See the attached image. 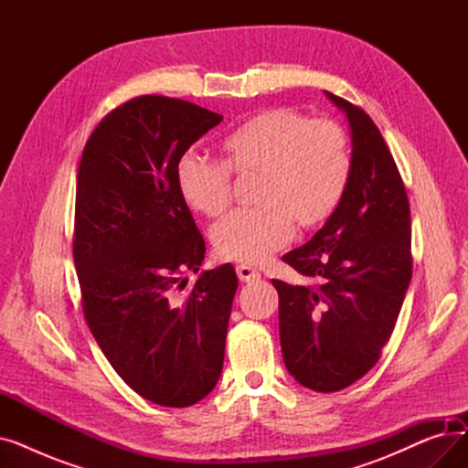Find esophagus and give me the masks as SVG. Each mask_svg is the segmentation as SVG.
<instances>
[{"label":"esophagus","instance_id":"esophagus-1","mask_svg":"<svg viewBox=\"0 0 468 468\" xmlns=\"http://www.w3.org/2000/svg\"><path fill=\"white\" fill-rule=\"evenodd\" d=\"M237 275H239V279L242 281V282H254V281H258L261 275L256 271V269H252V267H249V265H239L237 267Z\"/></svg>","mask_w":468,"mask_h":468}]
</instances>
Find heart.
I'll list each match as a JSON object with an SVG mask.
<instances>
[{"instance_id": "obj_1", "label": "heart", "mask_w": 468, "mask_h": 468, "mask_svg": "<svg viewBox=\"0 0 468 468\" xmlns=\"http://www.w3.org/2000/svg\"><path fill=\"white\" fill-rule=\"evenodd\" d=\"M229 172L260 176L258 210L218 221L212 247L221 260L260 265L284 247L293 228L313 231L335 212L351 178L349 138L332 121L284 108L261 112L221 142V163L191 152L178 159L182 201L197 214H221L231 197Z\"/></svg>"}]
</instances>
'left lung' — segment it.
I'll use <instances>...</instances> for the list:
<instances>
[{"instance_id":"obj_1","label":"left lung","mask_w":468,"mask_h":468,"mask_svg":"<svg viewBox=\"0 0 468 468\" xmlns=\"http://www.w3.org/2000/svg\"><path fill=\"white\" fill-rule=\"evenodd\" d=\"M351 127V178L323 229L282 256L307 284L273 281L286 370L335 392L374 367L411 281V219L404 182L364 110L326 92Z\"/></svg>"}]
</instances>
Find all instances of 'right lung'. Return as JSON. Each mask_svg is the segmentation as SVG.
<instances>
[{
  "label": "right lung",
  "instance_id": "right-lung-1",
  "mask_svg": "<svg viewBox=\"0 0 468 468\" xmlns=\"http://www.w3.org/2000/svg\"><path fill=\"white\" fill-rule=\"evenodd\" d=\"M224 119L145 94L108 113L78 170L73 261L87 324L113 370L145 400L186 408L216 387L239 279L199 271L205 239L182 201L178 159Z\"/></svg>",
  "mask_w": 468,
  "mask_h": 468
}]
</instances>
